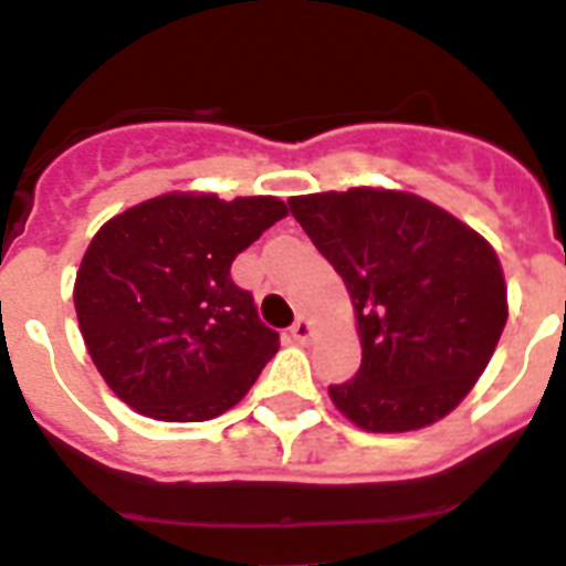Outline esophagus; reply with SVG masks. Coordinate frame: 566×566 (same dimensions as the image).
Instances as JSON below:
<instances>
[{
	"instance_id": "34e87169",
	"label": "esophagus",
	"mask_w": 566,
	"mask_h": 566,
	"mask_svg": "<svg viewBox=\"0 0 566 566\" xmlns=\"http://www.w3.org/2000/svg\"><path fill=\"white\" fill-rule=\"evenodd\" d=\"M289 332H292V337L297 343H306L308 337H312V323H308L306 317H297V321L292 323V329H289Z\"/></svg>"
}]
</instances>
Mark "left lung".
Returning <instances> with one entry per match:
<instances>
[{
	"instance_id": "obj_1",
	"label": "left lung",
	"mask_w": 566,
	"mask_h": 566,
	"mask_svg": "<svg viewBox=\"0 0 566 566\" xmlns=\"http://www.w3.org/2000/svg\"><path fill=\"white\" fill-rule=\"evenodd\" d=\"M289 211L355 303L364 357L355 378L329 386L335 407L369 432L441 421L504 332L506 286L492 245L407 191L292 197Z\"/></svg>"
}]
</instances>
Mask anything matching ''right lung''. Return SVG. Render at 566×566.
I'll return each mask as SVG.
<instances>
[{"label": "right lung", "instance_id": "right-lung-1", "mask_svg": "<svg viewBox=\"0 0 566 566\" xmlns=\"http://www.w3.org/2000/svg\"><path fill=\"white\" fill-rule=\"evenodd\" d=\"M286 217L277 197L163 195L96 231L74 286L80 329L117 398L157 421L231 409L277 352L231 263Z\"/></svg>", "mask_w": 566, "mask_h": 566}]
</instances>
